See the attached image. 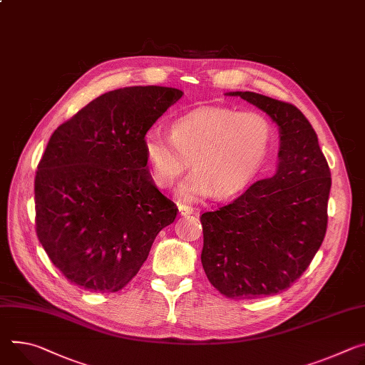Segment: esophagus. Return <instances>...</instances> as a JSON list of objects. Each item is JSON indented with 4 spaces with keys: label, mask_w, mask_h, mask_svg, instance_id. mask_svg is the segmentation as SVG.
I'll list each match as a JSON object with an SVG mask.
<instances>
[{
    "label": "esophagus",
    "mask_w": 365,
    "mask_h": 365,
    "mask_svg": "<svg viewBox=\"0 0 365 365\" xmlns=\"http://www.w3.org/2000/svg\"><path fill=\"white\" fill-rule=\"evenodd\" d=\"M178 208H179V214H180L182 217L190 215V214L193 212V208H192L190 205H186V204H179V205H178Z\"/></svg>",
    "instance_id": "34e87169"
}]
</instances>
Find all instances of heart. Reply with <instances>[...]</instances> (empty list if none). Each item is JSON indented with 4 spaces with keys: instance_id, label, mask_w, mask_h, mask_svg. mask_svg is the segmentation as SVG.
I'll use <instances>...</instances> for the list:
<instances>
[{
    "instance_id": "heart-1",
    "label": "heart",
    "mask_w": 365,
    "mask_h": 365,
    "mask_svg": "<svg viewBox=\"0 0 365 365\" xmlns=\"http://www.w3.org/2000/svg\"><path fill=\"white\" fill-rule=\"evenodd\" d=\"M172 138L145 132L143 145L157 186L169 187L187 168L178 195L193 201L212 192L231 196L250 183L272 144V125L259 112L197 108L172 123Z\"/></svg>"
}]
</instances>
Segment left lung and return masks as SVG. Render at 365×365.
Instances as JSON below:
<instances>
[{"label": "left lung", "instance_id": "left-lung-1", "mask_svg": "<svg viewBox=\"0 0 365 365\" xmlns=\"http://www.w3.org/2000/svg\"><path fill=\"white\" fill-rule=\"evenodd\" d=\"M227 96L255 105L279 129L275 173L201 217L210 282L228 298L247 300L287 289L309 268L326 235L332 179L300 109L253 91Z\"/></svg>", "mask_w": 365, "mask_h": 365}]
</instances>
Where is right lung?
I'll use <instances>...</instances> for the list:
<instances>
[{"label": "right lung", "instance_id": "right-lung-1", "mask_svg": "<svg viewBox=\"0 0 365 365\" xmlns=\"http://www.w3.org/2000/svg\"><path fill=\"white\" fill-rule=\"evenodd\" d=\"M183 91L135 86L94 98L52 134L35 179L36 233L70 282L116 292L178 207L154 185L143 140Z\"/></svg>", "mask_w": 365, "mask_h": 365}]
</instances>
